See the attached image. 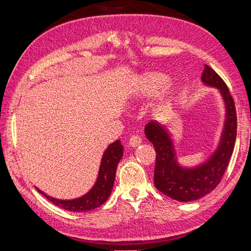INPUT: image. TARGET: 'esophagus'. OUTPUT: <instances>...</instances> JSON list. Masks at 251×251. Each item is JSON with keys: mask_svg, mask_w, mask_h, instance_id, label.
I'll use <instances>...</instances> for the list:
<instances>
[{"mask_svg": "<svg viewBox=\"0 0 251 251\" xmlns=\"http://www.w3.org/2000/svg\"><path fill=\"white\" fill-rule=\"evenodd\" d=\"M141 141H142V139L139 137V136H137V135H133L132 137L130 138V141H128V144H130V147L135 148V147L139 146V144L141 143Z\"/></svg>", "mask_w": 251, "mask_h": 251, "instance_id": "obj_1", "label": "esophagus"}]
</instances>
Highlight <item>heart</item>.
<instances>
[{
    "mask_svg": "<svg viewBox=\"0 0 251 251\" xmlns=\"http://www.w3.org/2000/svg\"><path fill=\"white\" fill-rule=\"evenodd\" d=\"M165 76L161 73L157 72H148L142 74L139 77L135 87V95L139 100H146V98L154 96L161 89L158 100V108L163 109L169 101V97L171 94V85L165 83Z\"/></svg>",
    "mask_w": 251,
    "mask_h": 251,
    "instance_id": "1",
    "label": "heart"
}]
</instances>
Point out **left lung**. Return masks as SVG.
I'll return each instance as SVG.
<instances>
[{
	"instance_id": "1",
	"label": "left lung",
	"mask_w": 251,
	"mask_h": 251,
	"mask_svg": "<svg viewBox=\"0 0 251 251\" xmlns=\"http://www.w3.org/2000/svg\"><path fill=\"white\" fill-rule=\"evenodd\" d=\"M201 79L217 87L226 103V121L220 147L207 162L196 169H182L176 162L173 144L165 128L153 120L146 126L148 139L154 144L156 164L154 184L159 192L181 202L194 201L209 194L219 185L228 166L237 138V112L225 81L208 65H204Z\"/></svg>"
}]
</instances>
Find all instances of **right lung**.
Returning a JSON list of instances; mask_svg holds the SVG:
<instances>
[{
  "label": "right lung",
  "mask_w": 251,
  "mask_h": 251,
  "mask_svg": "<svg viewBox=\"0 0 251 251\" xmlns=\"http://www.w3.org/2000/svg\"><path fill=\"white\" fill-rule=\"evenodd\" d=\"M124 147L120 140H116L108 147L103 153L100 173L95 185L85 196L74 200H57L44 194L40 189L37 192L44 195L46 198L60 208L70 211H88L100 206L108 200L111 195L117 165L123 157Z\"/></svg>",
  "instance_id": "add662e5"
}]
</instances>
